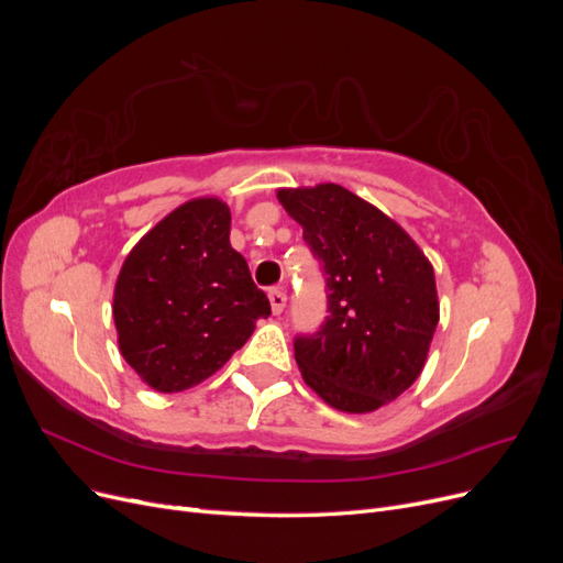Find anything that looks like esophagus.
Returning a JSON list of instances; mask_svg holds the SVG:
<instances>
[{
  "label": "esophagus",
  "instance_id": "1",
  "mask_svg": "<svg viewBox=\"0 0 563 563\" xmlns=\"http://www.w3.org/2000/svg\"><path fill=\"white\" fill-rule=\"evenodd\" d=\"M269 305H272V312H275V314L284 312V308H286V294L282 291V288H272V291H269Z\"/></svg>",
  "mask_w": 563,
  "mask_h": 563
}]
</instances>
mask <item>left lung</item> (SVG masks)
<instances>
[{
  "label": "left lung",
  "mask_w": 563,
  "mask_h": 563,
  "mask_svg": "<svg viewBox=\"0 0 563 563\" xmlns=\"http://www.w3.org/2000/svg\"><path fill=\"white\" fill-rule=\"evenodd\" d=\"M327 275L329 317L294 350L302 380L329 406L371 413L411 387L439 323L434 269L408 232L343 185L282 187Z\"/></svg>",
  "instance_id": "left-lung-1"
}]
</instances>
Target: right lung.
<instances>
[{
  "mask_svg": "<svg viewBox=\"0 0 563 563\" xmlns=\"http://www.w3.org/2000/svg\"><path fill=\"white\" fill-rule=\"evenodd\" d=\"M218 197L180 203L131 249L112 317L119 352L141 380L174 395L211 378L269 317Z\"/></svg>",
  "mask_w": 563,
  "mask_h": 563,
  "instance_id": "1",
  "label": "right lung"
}]
</instances>
